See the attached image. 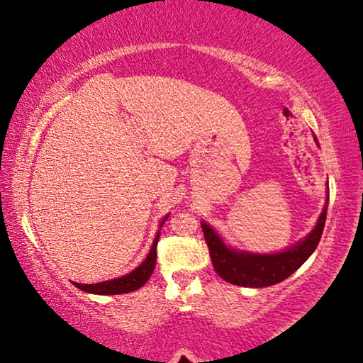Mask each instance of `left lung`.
<instances>
[{
    "mask_svg": "<svg viewBox=\"0 0 363 363\" xmlns=\"http://www.w3.org/2000/svg\"><path fill=\"white\" fill-rule=\"evenodd\" d=\"M314 140L318 143V138ZM328 201L329 198H326L323 213L319 215L318 223L309 235L280 252L272 254L239 251V249L230 247V245L225 244V240L210 225L201 222L203 234H205V240L208 249H210V257L215 272L232 285L251 286V289L277 285V283L286 280L291 273L297 272L303 262L309 259L311 254L318 247L324 230V223H326Z\"/></svg>",
    "mask_w": 363,
    "mask_h": 363,
    "instance_id": "8db88e82",
    "label": "left lung"
}]
</instances>
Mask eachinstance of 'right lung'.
<instances>
[{
  "instance_id": "obj_1",
  "label": "right lung",
  "mask_w": 363,
  "mask_h": 363,
  "mask_svg": "<svg viewBox=\"0 0 363 363\" xmlns=\"http://www.w3.org/2000/svg\"><path fill=\"white\" fill-rule=\"evenodd\" d=\"M169 218V215L164 216V220L160 222V227L165 223V220ZM158 237H160V230L157 232L155 240H153L152 249H150L148 256L145 257V261L141 262L138 268L133 269L131 273L124 274L121 278H114V280H107L101 283H74L77 289H80L86 294H95V295H119V294H129V291H135L141 289L145 283L148 281V278L152 277L153 269H155L157 262V244Z\"/></svg>"
}]
</instances>
